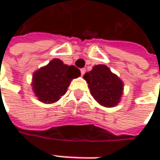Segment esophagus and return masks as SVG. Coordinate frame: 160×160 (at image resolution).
<instances>
[{
  "instance_id": "1",
  "label": "esophagus",
  "mask_w": 160,
  "mask_h": 160,
  "mask_svg": "<svg viewBox=\"0 0 160 160\" xmlns=\"http://www.w3.org/2000/svg\"><path fill=\"white\" fill-rule=\"evenodd\" d=\"M85 71H86V70H85V68H81V69H80V73H81V75H82V76L85 74Z\"/></svg>"
}]
</instances>
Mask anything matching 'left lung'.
<instances>
[{
    "label": "left lung",
    "instance_id": "left-lung-1",
    "mask_svg": "<svg viewBox=\"0 0 160 160\" xmlns=\"http://www.w3.org/2000/svg\"><path fill=\"white\" fill-rule=\"evenodd\" d=\"M83 78L88 82L91 94L100 105L107 108L118 105L122 94L123 83L107 66L93 67Z\"/></svg>",
    "mask_w": 160,
    "mask_h": 160
}]
</instances>
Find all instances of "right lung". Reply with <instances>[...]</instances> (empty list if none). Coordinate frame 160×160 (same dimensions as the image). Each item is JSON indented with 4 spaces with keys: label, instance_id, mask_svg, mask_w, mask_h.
I'll use <instances>...</instances> for the list:
<instances>
[{
    "label": "right lung",
    "instance_id": "add662e5",
    "mask_svg": "<svg viewBox=\"0 0 160 160\" xmlns=\"http://www.w3.org/2000/svg\"><path fill=\"white\" fill-rule=\"evenodd\" d=\"M80 76L74 66L65 65L59 59L52 60L33 75V91L40 101L47 104L56 102L67 92L71 80Z\"/></svg>",
    "mask_w": 160,
    "mask_h": 160
}]
</instances>
